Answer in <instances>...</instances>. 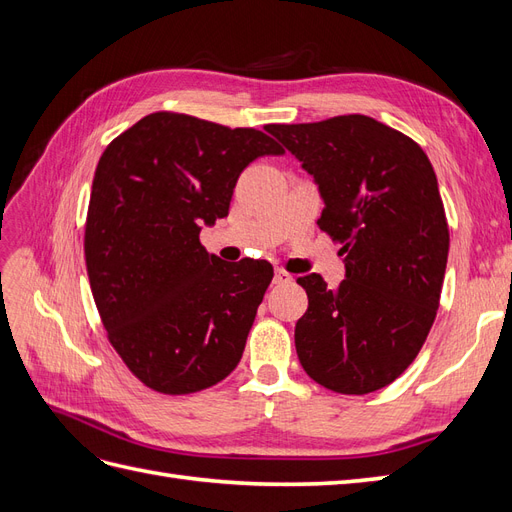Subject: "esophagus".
<instances>
[{"mask_svg":"<svg viewBox=\"0 0 512 512\" xmlns=\"http://www.w3.org/2000/svg\"><path fill=\"white\" fill-rule=\"evenodd\" d=\"M273 282H275L277 286L290 284V282H292V275H290V273H286L284 269H275V277H273Z\"/></svg>","mask_w":512,"mask_h":512,"instance_id":"esophagus-1","label":"esophagus"}]
</instances>
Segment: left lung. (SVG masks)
Returning <instances> with one entry per match:
<instances>
[{"instance_id": "8db88e82", "label": "left lung", "mask_w": 512, "mask_h": 512, "mask_svg": "<svg viewBox=\"0 0 512 512\" xmlns=\"http://www.w3.org/2000/svg\"><path fill=\"white\" fill-rule=\"evenodd\" d=\"M314 177L320 230L344 247L346 280L299 277L307 312L294 327L305 374L365 395L397 380L423 348L440 305L448 224L438 179L410 136L367 115L267 128Z\"/></svg>"}]
</instances>
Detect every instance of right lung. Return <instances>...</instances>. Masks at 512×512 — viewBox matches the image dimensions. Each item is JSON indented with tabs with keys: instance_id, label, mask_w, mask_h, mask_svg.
<instances>
[{
	"instance_id": "obj_1",
	"label": "right lung",
	"mask_w": 512,
	"mask_h": 512,
	"mask_svg": "<svg viewBox=\"0 0 512 512\" xmlns=\"http://www.w3.org/2000/svg\"><path fill=\"white\" fill-rule=\"evenodd\" d=\"M282 153L260 130L166 111L104 149L85 224L87 275L108 342L149 389L203 391L241 361L273 267L224 262L198 235L228 215L247 164Z\"/></svg>"
}]
</instances>
